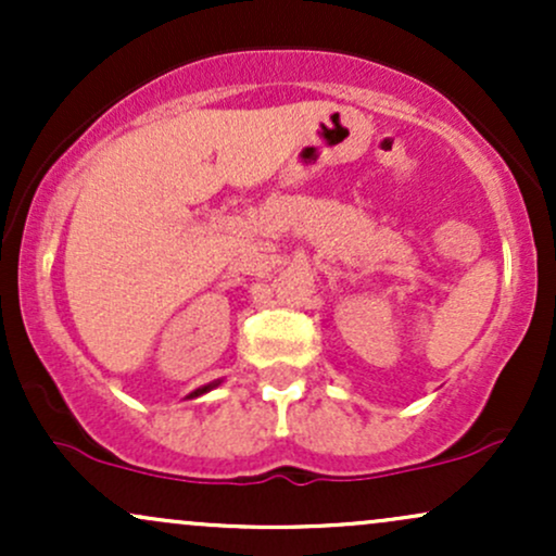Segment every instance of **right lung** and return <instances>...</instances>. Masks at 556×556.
I'll return each mask as SVG.
<instances>
[{
    "mask_svg": "<svg viewBox=\"0 0 556 556\" xmlns=\"http://www.w3.org/2000/svg\"><path fill=\"white\" fill-rule=\"evenodd\" d=\"M216 384H208V387H201V389H195L193 394H190V397H198V394H203V392H208V389H214Z\"/></svg>",
    "mask_w": 556,
    "mask_h": 556,
    "instance_id": "obj_1",
    "label": "right lung"
}]
</instances>
